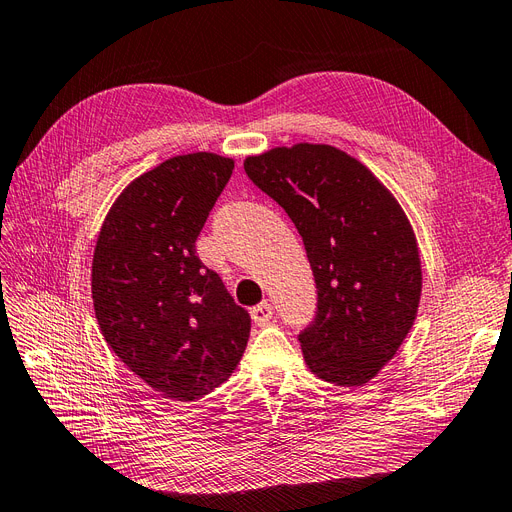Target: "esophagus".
I'll return each mask as SVG.
<instances>
[{
  "label": "esophagus",
  "mask_w": 512,
  "mask_h": 512,
  "mask_svg": "<svg viewBox=\"0 0 512 512\" xmlns=\"http://www.w3.org/2000/svg\"><path fill=\"white\" fill-rule=\"evenodd\" d=\"M273 305L269 301H262L260 305L252 307V320L258 324V327H262V324H267L271 318H273Z\"/></svg>",
  "instance_id": "1"
}]
</instances>
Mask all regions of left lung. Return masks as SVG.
Listing matches in <instances>:
<instances>
[{"instance_id":"obj_1","label":"left lung","mask_w":512,"mask_h":512,"mask_svg":"<svg viewBox=\"0 0 512 512\" xmlns=\"http://www.w3.org/2000/svg\"><path fill=\"white\" fill-rule=\"evenodd\" d=\"M303 237L318 288L299 333L307 367L337 386H363L410 333L423 275L414 230L371 170L331 145L275 147L243 164Z\"/></svg>"}]
</instances>
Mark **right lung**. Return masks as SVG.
I'll list each match as a JSON object with an SVG mask.
<instances>
[{"mask_svg":"<svg viewBox=\"0 0 512 512\" xmlns=\"http://www.w3.org/2000/svg\"><path fill=\"white\" fill-rule=\"evenodd\" d=\"M235 162L198 151L147 170L100 228L91 297L106 344L151 389L194 401L230 378L250 314L196 256Z\"/></svg>","mask_w":512,"mask_h":512,"instance_id":"obj_1","label":"right lung"}]
</instances>
